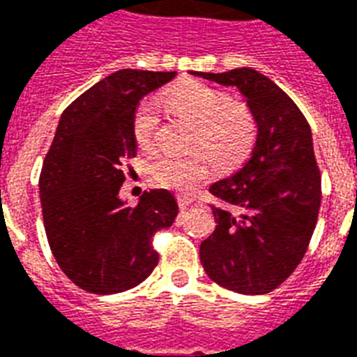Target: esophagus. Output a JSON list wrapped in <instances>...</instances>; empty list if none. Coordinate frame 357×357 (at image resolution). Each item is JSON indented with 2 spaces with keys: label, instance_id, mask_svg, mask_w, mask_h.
I'll list each match as a JSON object with an SVG mask.
<instances>
[{
  "label": "esophagus",
  "instance_id": "34e87169",
  "mask_svg": "<svg viewBox=\"0 0 357 357\" xmlns=\"http://www.w3.org/2000/svg\"><path fill=\"white\" fill-rule=\"evenodd\" d=\"M178 204H179V209L185 211V209H189V207L195 204V198L187 195H178Z\"/></svg>",
  "mask_w": 357,
  "mask_h": 357
}]
</instances>
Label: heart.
<instances>
[{
    "mask_svg": "<svg viewBox=\"0 0 357 357\" xmlns=\"http://www.w3.org/2000/svg\"><path fill=\"white\" fill-rule=\"evenodd\" d=\"M162 105L176 116L195 126L190 135L189 157L162 155L151 162V178L167 189L179 192L192 190L209 178L211 162L220 172L241 167L254 150L257 122L244 102L228 100L224 92L200 81H183L161 96ZM133 139L142 151L153 150L159 120L151 103H140L133 114Z\"/></svg>",
    "mask_w": 357,
    "mask_h": 357,
    "instance_id": "1",
    "label": "heart"
}]
</instances>
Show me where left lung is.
<instances>
[{"instance_id":"1","label":"left lung","mask_w":357,"mask_h":357,"mask_svg":"<svg viewBox=\"0 0 357 357\" xmlns=\"http://www.w3.org/2000/svg\"><path fill=\"white\" fill-rule=\"evenodd\" d=\"M237 86L257 122V140L244 167L209 192L217 228L200 244L204 271L220 287L265 294L282 285L304 257L321 207V170L311 128L296 103L252 68L192 72Z\"/></svg>"}]
</instances>
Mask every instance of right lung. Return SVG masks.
<instances>
[{"mask_svg":"<svg viewBox=\"0 0 357 357\" xmlns=\"http://www.w3.org/2000/svg\"><path fill=\"white\" fill-rule=\"evenodd\" d=\"M176 72L119 70L64 109L42 165L44 228L61 271L86 293L137 287L159 263L153 235L170 228L178 204L167 189L144 190L137 206L119 198L126 162L137 155L133 114Z\"/></svg>","mask_w":357,"mask_h":357,"instance_id":"obj_1","label":"right lung"}]
</instances>
